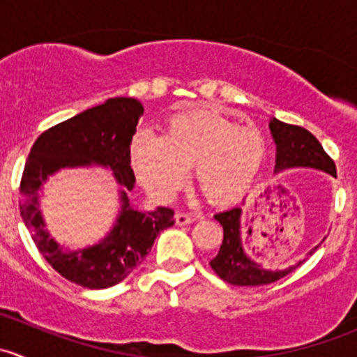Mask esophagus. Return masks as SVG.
Returning a JSON list of instances; mask_svg holds the SVG:
<instances>
[{
    "label": "esophagus",
    "instance_id": "1",
    "mask_svg": "<svg viewBox=\"0 0 357 357\" xmlns=\"http://www.w3.org/2000/svg\"><path fill=\"white\" fill-rule=\"evenodd\" d=\"M174 221L178 226H185V225H190V222L195 221V218L190 214H185V212H178V214L174 215Z\"/></svg>",
    "mask_w": 357,
    "mask_h": 357
}]
</instances>
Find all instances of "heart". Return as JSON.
<instances>
[{"instance_id": "obj_1", "label": "heart", "mask_w": 357, "mask_h": 357, "mask_svg": "<svg viewBox=\"0 0 357 357\" xmlns=\"http://www.w3.org/2000/svg\"><path fill=\"white\" fill-rule=\"evenodd\" d=\"M266 157L259 129L236 126L208 107L172 115L165 135L138 132L131 142V164L146 192L171 200L193 167L195 183L214 205H231L248 192Z\"/></svg>"}]
</instances>
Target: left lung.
Instances as JSON below:
<instances>
[{"mask_svg":"<svg viewBox=\"0 0 357 357\" xmlns=\"http://www.w3.org/2000/svg\"><path fill=\"white\" fill-rule=\"evenodd\" d=\"M269 131H271L273 142L276 145L275 174L287 171V169L311 167L328 172L333 178H337L333 160L326 155L321 143L307 129L301 128V126L285 124L273 117L269 121ZM242 204H245V200ZM242 215L243 207H233L214 215L219 225L222 226V245L219 248L218 255L208 264L219 278L236 287L269 285V283L278 282L280 278L289 275L305 261L302 259L295 266H289L285 269H269L261 261L252 259L243 248ZM250 233L252 228H248V235ZM323 242L325 238L309 250V255L314 254Z\"/></svg>","mask_w":357,"mask_h":357,"instance_id":"left-lung-1","label":"left lung"}]
</instances>
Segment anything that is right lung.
Returning a JSON list of instances; mask_svg holds the SVG:
<instances>
[{"mask_svg": "<svg viewBox=\"0 0 357 357\" xmlns=\"http://www.w3.org/2000/svg\"><path fill=\"white\" fill-rule=\"evenodd\" d=\"M143 105L135 98H109L43 132L32 145L20 181V215L36 247L56 273L86 289H109L128 278L152 250L157 235L174 225V211H138L129 202L135 190L131 139ZM109 168L119 186L121 208L111 231L93 246L63 249L45 229L38 192L62 168Z\"/></svg>", "mask_w": 357, "mask_h": 357, "instance_id": "1", "label": "right lung"}]
</instances>
